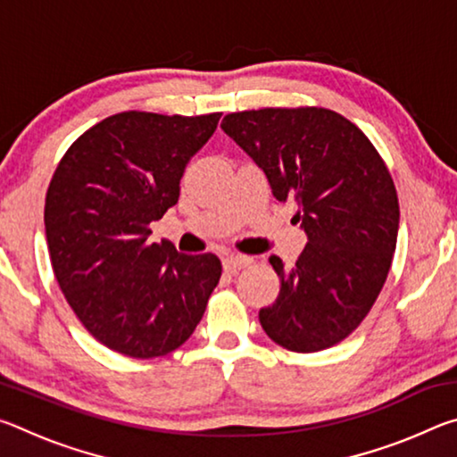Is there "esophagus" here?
Listing matches in <instances>:
<instances>
[{
    "label": "esophagus",
    "mask_w": 457,
    "mask_h": 457,
    "mask_svg": "<svg viewBox=\"0 0 457 457\" xmlns=\"http://www.w3.org/2000/svg\"><path fill=\"white\" fill-rule=\"evenodd\" d=\"M252 260L245 258V256H228L223 258V270H226L228 274H237L239 270H244L245 266H250Z\"/></svg>",
    "instance_id": "1"
}]
</instances>
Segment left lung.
Masks as SVG:
<instances>
[{"instance_id": "obj_1", "label": "left lung", "mask_w": 457, "mask_h": 457, "mask_svg": "<svg viewBox=\"0 0 457 457\" xmlns=\"http://www.w3.org/2000/svg\"><path fill=\"white\" fill-rule=\"evenodd\" d=\"M221 129L250 154L278 201H294L308 244L260 311L284 349L316 353L359 327L389 274L399 229L395 185L361 129L328 108H260L226 114Z\"/></svg>"}]
</instances>
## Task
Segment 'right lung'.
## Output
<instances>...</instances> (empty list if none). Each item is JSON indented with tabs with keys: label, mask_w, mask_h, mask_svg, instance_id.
Masks as SVG:
<instances>
[{
	"label": "right lung",
	"mask_w": 457,
	"mask_h": 457,
	"mask_svg": "<svg viewBox=\"0 0 457 457\" xmlns=\"http://www.w3.org/2000/svg\"><path fill=\"white\" fill-rule=\"evenodd\" d=\"M220 117L112 114L76 138L54 171L44 210L54 274L84 328L111 351L153 359L179 349L220 282L215 253L149 242Z\"/></svg>",
	"instance_id": "right-lung-1"
}]
</instances>
